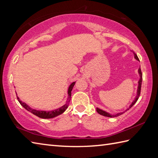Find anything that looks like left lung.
Wrapping results in <instances>:
<instances>
[{
  "label": "left lung",
  "mask_w": 158,
  "mask_h": 158,
  "mask_svg": "<svg viewBox=\"0 0 158 158\" xmlns=\"http://www.w3.org/2000/svg\"><path fill=\"white\" fill-rule=\"evenodd\" d=\"M133 53H134V56H135V58L138 60V61H139V59L138 58V56H136V53L134 52V51H132ZM138 73H139V80L138 81V87H137V90H136V96H135V99H134L133 101L132 102V103L130 104L129 107L127 109H126L123 112H119V113H115V114H111V113H109L108 112L105 111V110H104L102 109H100L99 108H98V107H96V111L98 112L100 115H103V116H105V117H117L119 116L120 115H122L123 113H124L125 112H126L127 110H128L131 107H132L137 102V100H138L139 98V96H140V88H141V84H142V80H143V78H142V73H141V70H140V66L139 67V69L138 70Z\"/></svg>",
  "instance_id": "8db88e82"
}]
</instances>
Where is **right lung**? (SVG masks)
Returning a JSON list of instances; mask_svg holds the SVG:
<instances>
[{
  "mask_svg": "<svg viewBox=\"0 0 158 158\" xmlns=\"http://www.w3.org/2000/svg\"><path fill=\"white\" fill-rule=\"evenodd\" d=\"M75 83H76V81L73 82L71 84H70L69 86V88H68V98H67L66 103L63 106H62L61 107H60V108L55 109V110H48V111H47V110H36V109L31 108V107L28 106L27 104L25 103L24 102L22 101V100L19 99V98L18 96H17V98H18L19 102L20 103V105H21L23 107V108L27 110L28 111H30L31 113H32V114H34L35 115L37 116V117H40V118H42V119L53 118V117L61 115V114H62L64 112L66 109L68 108V106L69 105L70 100V98H71V91H72L74 85H75ZM16 95H18V94H17V93H16Z\"/></svg>",
  "mask_w": 158,
  "mask_h": 158,
  "instance_id": "right-lung-1",
  "label": "right lung"
}]
</instances>
